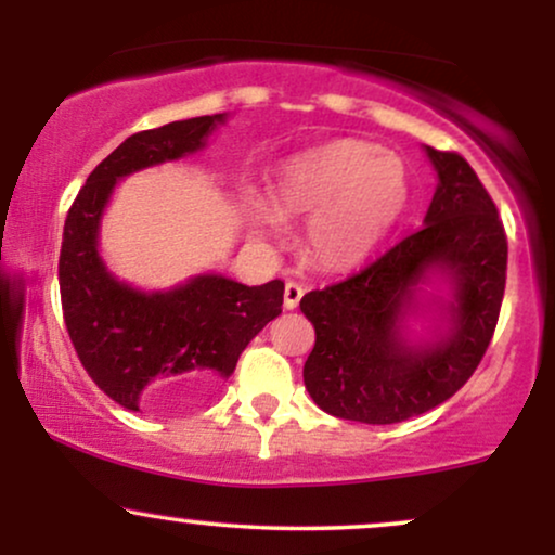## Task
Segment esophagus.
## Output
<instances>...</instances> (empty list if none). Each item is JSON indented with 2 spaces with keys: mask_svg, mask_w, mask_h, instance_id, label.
Returning <instances> with one entry per match:
<instances>
[{
  "mask_svg": "<svg viewBox=\"0 0 555 555\" xmlns=\"http://www.w3.org/2000/svg\"><path fill=\"white\" fill-rule=\"evenodd\" d=\"M305 295V286L299 282H286L284 286V308L286 310H295L299 305V299Z\"/></svg>",
  "mask_w": 555,
  "mask_h": 555,
  "instance_id": "1",
  "label": "esophagus"
}]
</instances>
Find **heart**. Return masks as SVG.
Listing matches in <instances>:
<instances>
[{"label":"heart","mask_w":555,"mask_h":555,"mask_svg":"<svg viewBox=\"0 0 555 555\" xmlns=\"http://www.w3.org/2000/svg\"><path fill=\"white\" fill-rule=\"evenodd\" d=\"M273 203L247 206L258 232L279 237L286 219H308L305 245L328 271L371 258L410 203V175L399 156L367 140H331L286 158L273 180Z\"/></svg>","instance_id":"1"}]
</instances>
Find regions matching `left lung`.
Wrapping results in <instances>:
<instances>
[{
    "mask_svg": "<svg viewBox=\"0 0 555 555\" xmlns=\"http://www.w3.org/2000/svg\"><path fill=\"white\" fill-rule=\"evenodd\" d=\"M436 167L425 224L354 276L313 289L299 310L315 328L305 388L328 415L391 425L443 404L477 371L506 289V232L493 197L454 151L425 149ZM438 270L452 284L450 331L415 345L400 334L416 292Z\"/></svg>",
    "mask_w": 555,
    "mask_h": 555,
    "instance_id": "1",
    "label": "left lung"
}]
</instances>
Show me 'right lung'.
Returning <instances> with one entry per match:
<instances>
[{
  "instance_id": "right-lung-1",
  "label": "right lung",
  "mask_w": 555,
  "mask_h": 555,
  "mask_svg": "<svg viewBox=\"0 0 555 555\" xmlns=\"http://www.w3.org/2000/svg\"><path fill=\"white\" fill-rule=\"evenodd\" d=\"M227 114L135 132L88 175L69 206L60 295L75 352L93 384L125 410L203 399L237 367L242 349L282 313L284 282L245 286L203 273L169 292L119 282L99 256V224L117 180L195 154Z\"/></svg>"
}]
</instances>
